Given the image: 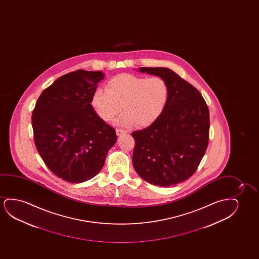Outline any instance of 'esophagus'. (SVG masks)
Instances as JSON below:
<instances>
[{
  "label": "esophagus",
  "instance_id": "obj_1",
  "mask_svg": "<svg viewBox=\"0 0 259 259\" xmlns=\"http://www.w3.org/2000/svg\"><path fill=\"white\" fill-rule=\"evenodd\" d=\"M116 133H117V135L119 136V135L126 134L127 132L125 131V130H123V129H120V128H117V129H116Z\"/></svg>",
  "mask_w": 259,
  "mask_h": 259
}]
</instances>
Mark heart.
Returning <instances> with one entry per match:
<instances>
[{
  "label": "heart",
  "mask_w": 259,
  "mask_h": 259,
  "mask_svg": "<svg viewBox=\"0 0 259 259\" xmlns=\"http://www.w3.org/2000/svg\"><path fill=\"white\" fill-rule=\"evenodd\" d=\"M169 85L161 77L121 73L107 82L105 89L93 93L91 105L104 121H110L122 109L125 113L117 120L124 125L146 127L162 114L169 98ZM123 106L122 107L121 105Z\"/></svg>",
  "instance_id": "heart-1"
}]
</instances>
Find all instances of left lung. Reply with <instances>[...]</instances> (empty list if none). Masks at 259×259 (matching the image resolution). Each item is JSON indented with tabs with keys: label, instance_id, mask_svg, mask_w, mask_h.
<instances>
[{
	"label": "left lung",
	"instance_id": "obj_1",
	"mask_svg": "<svg viewBox=\"0 0 259 259\" xmlns=\"http://www.w3.org/2000/svg\"><path fill=\"white\" fill-rule=\"evenodd\" d=\"M141 72L163 78L169 98L160 117L132 133L133 164L150 184L169 187L195 174L209 143V109L194 85L168 68L141 67Z\"/></svg>",
	"mask_w": 259,
	"mask_h": 259
}]
</instances>
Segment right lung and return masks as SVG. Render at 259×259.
I'll return each mask as SVG.
<instances>
[{
  "label": "right lung",
  "instance_id": "obj_1",
  "mask_svg": "<svg viewBox=\"0 0 259 259\" xmlns=\"http://www.w3.org/2000/svg\"><path fill=\"white\" fill-rule=\"evenodd\" d=\"M102 71L78 70L43 90L32 111L36 149L56 176L81 183L99 174L117 142L112 126L91 105Z\"/></svg>",
  "mask_w": 259,
  "mask_h": 259
}]
</instances>
